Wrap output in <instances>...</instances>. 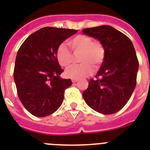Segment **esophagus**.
Instances as JSON below:
<instances>
[{"label": "esophagus", "mask_w": 150, "mask_h": 150, "mask_svg": "<svg viewBox=\"0 0 150 150\" xmlns=\"http://www.w3.org/2000/svg\"><path fill=\"white\" fill-rule=\"evenodd\" d=\"M72 82L74 83H75L77 82V80H72Z\"/></svg>", "instance_id": "esophagus-1"}]
</instances>
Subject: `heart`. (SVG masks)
Instances as JSON below:
<instances>
[{"mask_svg": "<svg viewBox=\"0 0 150 150\" xmlns=\"http://www.w3.org/2000/svg\"><path fill=\"white\" fill-rule=\"evenodd\" d=\"M68 44L74 54H80L79 61L82 64L74 65L67 69L66 76L73 80H79L90 76L93 67L97 68L105 57V47L99 40H93L91 37L83 34L76 36L69 40ZM57 59L62 67L70 66L73 61V55L64 44L59 46L57 50Z\"/></svg>", "mask_w": 150, "mask_h": 150, "instance_id": "b5f03b06", "label": "heart"}]
</instances>
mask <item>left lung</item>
I'll list each match as a JSON object with an SVG mask.
<instances>
[{
  "label": "left lung",
  "mask_w": 150,
  "mask_h": 150,
  "mask_svg": "<svg viewBox=\"0 0 150 150\" xmlns=\"http://www.w3.org/2000/svg\"><path fill=\"white\" fill-rule=\"evenodd\" d=\"M85 35L98 40L105 47V57L88 88L83 93L90 108L102 114H112L127 104L137 84L139 62L134 47L127 36L111 26L86 28Z\"/></svg>",
  "instance_id": "obj_1"
}]
</instances>
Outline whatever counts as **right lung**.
<instances>
[{"label":"right lung","mask_w":150,"mask_h":150,"mask_svg":"<svg viewBox=\"0 0 150 150\" xmlns=\"http://www.w3.org/2000/svg\"><path fill=\"white\" fill-rule=\"evenodd\" d=\"M77 30L46 27L30 34L17 52L13 79L26 110L38 117L54 113L61 106L64 91L72 85L63 79L57 59L59 46Z\"/></svg>","instance_id":"obj_1"}]
</instances>
